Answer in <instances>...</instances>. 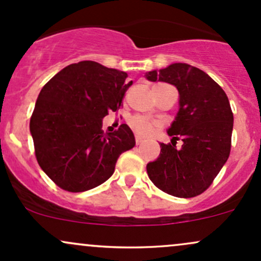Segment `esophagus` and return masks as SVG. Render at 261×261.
Instances as JSON below:
<instances>
[{
  "instance_id": "34e87169",
  "label": "esophagus",
  "mask_w": 261,
  "mask_h": 261,
  "mask_svg": "<svg viewBox=\"0 0 261 261\" xmlns=\"http://www.w3.org/2000/svg\"><path fill=\"white\" fill-rule=\"evenodd\" d=\"M142 142H144V140H142L140 136H136V145H141Z\"/></svg>"
}]
</instances>
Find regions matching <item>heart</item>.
Returning a JSON list of instances; mask_svg holds the SVG:
<instances>
[{"label":"heart","mask_w":261,"mask_h":261,"mask_svg":"<svg viewBox=\"0 0 261 261\" xmlns=\"http://www.w3.org/2000/svg\"><path fill=\"white\" fill-rule=\"evenodd\" d=\"M131 125H133V127L135 128L136 133L142 136L150 135V134L154 130V124L147 121V120L144 119V117H135V119L131 121Z\"/></svg>","instance_id":"b5f03b06"}]
</instances>
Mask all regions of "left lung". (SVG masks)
<instances>
[{
    "mask_svg": "<svg viewBox=\"0 0 261 261\" xmlns=\"http://www.w3.org/2000/svg\"><path fill=\"white\" fill-rule=\"evenodd\" d=\"M150 82H163L178 90V111L168 127L172 144H161V153L146 166L157 188L179 198L203 193L227 162L230 152L233 113L227 94L203 70L173 63L145 73ZM184 145L177 149L176 135Z\"/></svg>",
    "mask_w": 261,
    "mask_h": 261,
    "instance_id": "8db88e82",
    "label": "left lung"
}]
</instances>
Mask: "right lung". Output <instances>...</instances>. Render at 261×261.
Listing matches in <instances>:
<instances>
[{"mask_svg": "<svg viewBox=\"0 0 261 261\" xmlns=\"http://www.w3.org/2000/svg\"><path fill=\"white\" fill-rule=\"evenodd\" d=\"M96 62L68 65L42 88L31 117L36 157L44 173L68 192L95 188L113 176L117 159L135 146L126 124L104 135L102 119L121 107L133 82Z\"/></svg>", "mask_w": 261, "mask_h": 261, "instance_id": "add662e5", "label": "right lung"}]
</instances>
